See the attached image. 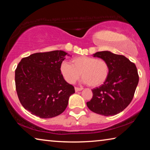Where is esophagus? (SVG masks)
I'll list each match as a JSON object with an SVG mask.
<instances>
[{
	"instance_id": "1",
	"label": "esophagus",
	"mask_w": 150,
	"mask_h": 150,
	"mask_svg": "<svg viewBox=\"0 0 150 150\" xmlns=\"http://www.w3.org/2000/svg\"><path fill=\"white\" fill-rule=\"evenodd\" d=\"M83 89V88H80V87H75V92H78V91H80Z\"/></svg>"
}]
</instances>
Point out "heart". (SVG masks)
Returning <instances> with one entry per match:
<instances>
[{
    "label": "heart",
    "mask_w": 150,
    "mask_h": 150,
    "mask_svg": "<svg viewBox=\"0 0 150 150\" xmlns=\"http://www.w3.org/2000/svg\"><path fill=\"white\" fill-rule=\"evenodd\" d=\"M60 71L67 83H74L82 75L83 81L92 87L103 85L108 77L110 67L103 59L94 57L81 56L71 59V64L63 62Z\"/></svg>",
    "instance_id": "b5f03b06"
}]
</instances>
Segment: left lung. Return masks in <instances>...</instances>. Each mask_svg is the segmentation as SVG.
Segmentation results:
<instances>
[{
	"label": "left lung",
	"instance_id": "left-lung-1",
	"mask_svg": "<svg viewBox=\"0 0 150 150\" xmlns=\"http://www.w3.org/2000/svg\"><path fill=\"white\" fill-rule=\"evenodd\" d=\"M93 55L108 63L110 73L104 84L92 89L93 97L87 105L98 115H117L133 99L139 81L136 66L124 55L108 51L96 52Z\"/></svg>",
	"mask_w": 150,
	"mask_h": 150
}]
</instances>
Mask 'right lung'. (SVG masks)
Here are the masks:
<instances>
[{
  "label": "right lung",
  "mask_w": 150,
  "mask_h": 150,
  "mask_svg": "<svg viewBox=\"0 0 150 150\" xmlns=\"http://www.w3.org/2000/svg\"><path fill=\"white\" fill-rule=\"evenodd\" d=\"M67 54L55 50L35 53L22 58L15 70L18 96L24 108L42 118L57 116L65 110L75 93L66 82L60 66Z\"/></svg>",
  "instance_id": "add662e5"
}]
</instances>
